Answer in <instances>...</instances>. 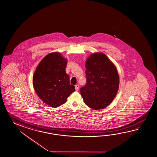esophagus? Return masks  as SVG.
<instances>
[{
    "label": "esophagus",
    "mask_w": 157,
    "mask_h": 157,
    "mask_svg": "<svg viewBox=\"0 0 157 157\" xmlns=\"http://www.w3.org/2000/svg\"><path fill=\"white\" fill-rule=\"evenodd\" d=\"M75 90H79V86L78 84H76L75 86Z\"/></svg>",
    "instance_id": "1"
}]
</instances>
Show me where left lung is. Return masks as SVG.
Here are the masks:
<instances>
[{"instance_id": "1", "label": "left lung", "mask_w": 157, "mask_h": 157, "mask_svg": "<svg viewBox=\"0 0 157 157\" xmlns=\"http://www.w3.org/2000/svg\"><path fill=\"white\" fill-rule=\"evenodd\" d=\"M86 82L80 89L86 106L98 110L112 102L118 92L119 76L115 65L106 55L94 53L86 62Z\"/></svg>"}]
</instances>
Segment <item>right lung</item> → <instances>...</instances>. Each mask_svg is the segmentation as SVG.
<instances>
[{"mask_svg": "<svg viewBox=\"0 0 157 157\" xmlns=\"http://www.w3.org/2000/svg\"><path fill=\"white\" fill-rule=\"evenodd\" d=\"M67 60L59 52L47 55L36 67L33 76L36 93L44 102L51 107H58L67 102L75 91L66 73Z\"/></svg>", "mask_w": 157, "mask_h": 157, "instance_id": "add662e5", "label": "right lung"}]
</instances>
